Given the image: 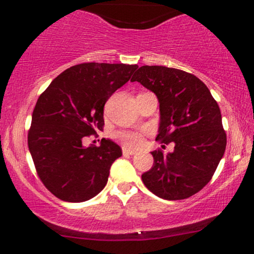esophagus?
Returning a JSON list of instances; mask_svg holds the SVG:
<instances>
[{
    "label": "esophagus",
    "instance_id": "34e87169",
    "mask_svg": "<svg viewBox=\"0 0 254 254\" xmlns=\"http://www.w3.org/2000/svg\"><path fill=\"white\" fill-rule=\"evenodd\" d=\"M136 153V150L129 149V148L123 147V155H133Z\"/></svg>",
    "mask_w": 254,
    "mask_h": 254
}]
</instances>
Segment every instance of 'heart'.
Returning a JSON list of instances; mask_svg holds the SVG:
<instances>
[{
    "instance_id": "1",
    "label": "heart",
    "mask_w": 254,
    "mask_h": 254,
    "mask_svg": "<svg viewBox=\"0 0 254 254\" xmlns=\"http://www.w3.org/2000/svg\"><path fill=\"white\" fill-rule=\"evenodd\" d=\"M118 137L127 147H137L142 143V135L135 131H127V132L118 133Z\"/></svg>"
}]
</instances>
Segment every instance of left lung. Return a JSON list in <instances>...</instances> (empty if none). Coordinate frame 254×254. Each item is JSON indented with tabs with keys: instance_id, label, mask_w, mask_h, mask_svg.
<instances>
[{
	"instance_id": "1",
	"label": "left lung",
	"mask_w": 254,
	"mask_h": 254,
	"mask_svg": "<svg viewBox=\"0 0 254 254\" xmlns=\"http://www.w3.org/2000/svg\"><path fill=\"white\" fill-rule=\"evenodd\" d=\"M132 82L156 95L160 124L156 139L174 143L172 153L151 151L154 165L142 182L157 197L185 199L210 182L224 150L227 137L220 107L197 76L164 65L138 68Z\"/></svg>"
}]
</instances>
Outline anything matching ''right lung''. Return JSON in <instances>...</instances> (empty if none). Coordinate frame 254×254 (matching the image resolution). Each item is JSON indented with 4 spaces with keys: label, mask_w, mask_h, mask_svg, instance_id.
Returning <instances> with one entry per match:
<instances>
[{
    "label": "right lung",
    "mask_w": 254,
    "mask_h": 254,
    "mask_svg": "<svg viewBox=\"0 0 254 254\" xmlns=\"http://www.w3.org/2000/svg\"><path fill=\"white\" fill-rule=\"evenodd\" d=\"M136 64L82 63L58 75L38 99L28 149L38 176L65 202H84L105 188L122 149L109 138L84 147L86 136L103 130L104 106L130 80Z\"/></svg>",
    "instance_id": "right-lung-1"
}]
</instances>
